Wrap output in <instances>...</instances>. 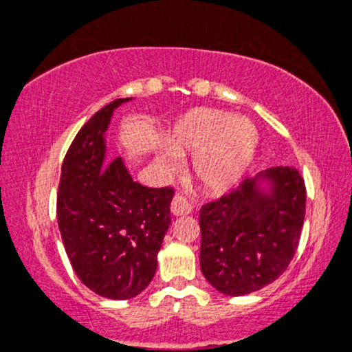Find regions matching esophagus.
I'll return each instance as SVG.
<instances>
[{
	"label": "esophagus",
	"mask_w": 352,
	"mask_h": 352,
	"mask_svg": "<svg viewBox=\"0 0 352 352\" xmlns=\"http://www.w3.org/2000/svg\"><path fill=\"white\" fill-rule=\"evenodd\" d=\"M171 212L175 214V216H184V214L192 212V208H191V204H189V202L186 201L183 196L176 194V196L173 197V201H171Z\"/></svg>",
	"instance_id": "34e87169"
}]
</instances>
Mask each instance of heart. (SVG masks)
<instances>
[{"mask_svg": "<svg viewBox=\"0 0 352 352\" xmlns=\"http://www.w3.org/2000/svg\"><path fill=\"white\" fill-rule=\"evenodd\" d=\"M169 150L160 161L168 169L177 166L176 155H192V175L202 188L224 191L241 177L257 146V130L245 118L212 109L184 115L173 128Z\"/></svg>", "mask_w": 352, "mask_h": 352, "instance_id": "heart-1", "label": "heart"}]
</instances>
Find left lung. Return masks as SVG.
<instances>
[{"mask_svg": "<svg viewBox=\"0 0 352 352\" xmlns=\"http://www.w3.org/2000/svg\"><path fill=\"white\" fill-rule=\"evenodd\" d=\"M263 176L276 183L272 196H262L255 181L243 179L201 208V270L224 295H247L275 282L298 249L305 179L290 166L267 169Z\"/></svg>", "mask_w": 352, "mask_h": 352, "instance_id": "left-lung-1", "label": "left lung"}]
</instances>
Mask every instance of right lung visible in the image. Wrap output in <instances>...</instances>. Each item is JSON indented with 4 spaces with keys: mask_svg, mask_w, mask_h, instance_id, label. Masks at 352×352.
<instances>
[{
    "mask_svg": "<svg viewBox=\"0 0 352 352\" xmlns=\"http://www.w3.org/2000/svg\"><path fill=\"white\" fill-rule=\"evenodd\" d=\"M98 110L65 153L57 192V224L74 272L87 288L128 300L150 285L171 216V186L135 183L122 160L105 158L103 133L111 111Z\"/></svg>",
    "mask_w": 352,
    "mask_h": 352,
    "instance_id": "right-lung-1",
    "label": "right lung"
}]
</instances>
